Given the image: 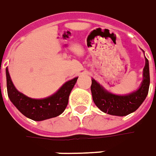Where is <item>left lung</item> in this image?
<instances>
[{
  "instance_id": "obj_1",
  "label": "left lung",
  "mask_w": 156,
  "mask_h": 156,
  "mask_svg": "<svg viewBox=\"0 0 156 156\" xmlns=\"http://www.w3.org/2000/svg\"><path fill=\"white\" fill-rule=\"evenodd\" d=\"M150 87L149 61L145 58L143 80L140 88L131 93L120 96L105 90L96 80H91L90 90L94 103L101 111L114 116H126L136 111L146 98Z\"/></svg>"
}]
</instances>
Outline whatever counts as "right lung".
Masks as SVG:
<instances>
[{"label": "right lung", "instance_id": "obj_1", "mask_svg": "<svg viewBox=\"0 0 156 156\" xmlns=\"http://www.w3.org/2000/svg\"><path fill=\"white\" fill-rule=\"evenodd\" d=\"M6 87L10 100L20 112L34 121H43L60 115L68 105L70 91L76 85L78 77L68 80L48 98L33 99L16 90L10 77L8 69H5Z\"/></svg>", "mask_w": 156, "mask_h": 156}]
</instances>
